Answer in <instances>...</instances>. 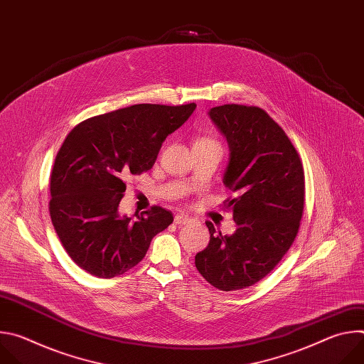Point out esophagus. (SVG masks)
<instances>
[{"label": "esophagus", "mask_w": 364, "mask_h": 364, "mask_svg": "<svg viewBox=\"0 0 364 364\" xmlns=\"http://www.w3.org/2000/svg\"><path fill=\"white\" fill-rule=\"evenodd\" d=\"M191 222V219L188 218V216H186V215H177L176 218H174V223L176 225H187V223H190Z\"/></svg>", "instance_id": "1"}]
</instances>
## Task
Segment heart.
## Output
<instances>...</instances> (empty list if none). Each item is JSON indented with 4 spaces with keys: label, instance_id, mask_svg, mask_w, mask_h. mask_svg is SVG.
<instances>
[{
    "label": "heart",
    "instance_id": "heart-1",
    "mask_svg": "<svg viewBox=\"0 0 364 364\" xmlns=\"http://www.w3.org/2000/svg\"><path fill=\"white\" fill-rule=\"evenodd\" d=\"M196 144H205V145H218V146H220L219 142L215 138H212V136H201V138H198L196 141Z\"/></svg>",
    "mask_w": 364,
    "mask_h": 364
}]
</instances>
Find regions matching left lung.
Wrapping results in <instances>:
<instances>
[{"label":"left lung","instance_id":"8db88e82","mask_svg":"<svg viewBox=\"0 0 364 364\" xmlns=\"http://www.w3.org/2000/svg\"><path fill=\"white\" fill-rule=\"evenodd\" d=\"M209 115L230 146L223 183L237 196L225 207L237 228L223 236L205 222L210 242L196 255V268L215 288L237 291L265 278L294 243L304 212V168L285 131L262 108L229 103Z\"/></svg>","mask_w":364,"mask_h":364}]
</instances>
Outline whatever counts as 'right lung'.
Returning a JSON list of instances; mask_svg holds the SVG:
<instances>
[{
	"label": "right lung",
	"mask_w": 364,
	"mask_h": 364,
	"mask_svg": "<svg viewBox=\"0 0 364 364\" xmlns=\"http://www.w3.org/2000/svg\"><path fill=\"white\" fill-rule=\"evenodd\" d=\"M196 109L139 103L77 124L58 151L50 176L51 223L72 261L97 278L125 274L142 261L173 213L152 205L121 216L127 180L152 168L164 139Z\"/></svg>",
	"instance_id": "1"
}]
</instances>
